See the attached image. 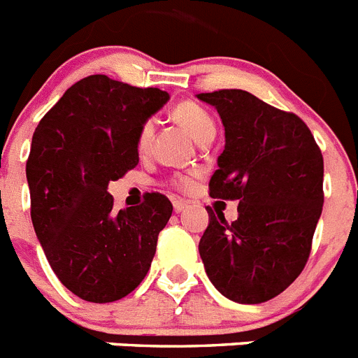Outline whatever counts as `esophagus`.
<instances>
[{
    "label": "esophagus",
    "mask_w": 358,
    "mask_h": 358,
    "mask_svg": "<svg viewBox=\"0 0 358 358\" xmlns=\"http://www.w3.org/2000/svg\"><path fill=\"white\" fill-rule=\"evenodd\" d=\"M186 206H188V202L186 201H181V199L173 201V211H176V213H181V211H185Z\"/></svg>",
    "instance_id": "1"
}]
</instances>
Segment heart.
Masks as SVG:
<instances>
[{"instance_id":"heart-1","label":"heart","mask_w":358,"mask_h":358,"mask_svg":"<svg viewBox=\"0 0 358 358\" xmlns=\"http://www.w3.org/2000/svg\"><path fill=\"white\" fill-rule=\"evenodd\" d=\"M176 118L188 129L189 134L194 136L197 141L202 140L206 134L215 132V123L211 120V116L201 106H197V103L185 102L181 106H177ZM152 132H154V122L152 120H145L143 125L140 127V132H138V147L141 150L147 148L148 141L152 138ZM194 173L192 176H179L176 179V185L181 186V188H189V186L194 185Z\"/></svg>"}]
</instances>
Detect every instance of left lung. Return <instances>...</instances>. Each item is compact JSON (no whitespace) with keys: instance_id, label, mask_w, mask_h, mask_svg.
Segmentation results:
<instances>
[{"instance_id":"1","label":"left lung","mask_w":358,"mask_h":358,"mask_svg":"<svg viewBox=\"0 0 358 358\" xmlns=\"http://www.w3.org/2000/svg\"><path fill=\"white\" fill-rule=\"evenodd\" d=\"M217 109L226 131L210 195L240 201L227 224L210 206L201 242L210 281L227 299L256 305L276 297L305 268L321 217V148L299 116L242 90L197 94Z\"/></svg>"}]
</instances>
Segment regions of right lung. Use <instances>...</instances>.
I'll return each instance as SVG.
<instances>
[{"instance_id":"obj_1","label":"right lung","mask_w":358,"mask_h":358,"mask_svg":"<svg viewBox=\"0 0 358 358\" xmlns=\"http://www.w3.org/2000/svg\"><path fill=\"white\" fill-rule=\"evenodd\" d=\"M169 98L157 87L91 75L73 84L34 132L31 224L53 273L85 301H116L140 285L172 217V202L161 194L115 213L107 192L138 164L140 127Z\"/></svg>"}]
</instances>
